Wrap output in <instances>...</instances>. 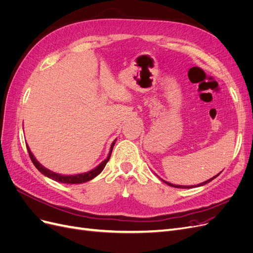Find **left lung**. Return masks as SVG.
<instances>
[{
  "mask_svg": "<svg viewBox=\"0 0 253 253\" xmlns=\"http://www.w3.org/2000/svg\"><path fill=\"white\" fill-rule=\"evenodd\" d=\"M219 174H220V173H218L217 175L214 176V177H212V178H210V179H208V180H206V181L200 183V185H197V186H195V187H200V186L206 185V183H208V182H210L211 180H213L215 177H217V176H218ZM164 181H165V180H164ZM165 182L167 183V185H169V186H171V187H175V188H181V189H190V188H193V186H176V185H173V183H170V182H167V181H165Z\"/></svg>",
  "mask_w": 253,
  "mask_h": 253,
  "instance_id": "1",
  "label": "left lung"
}]
</instances>
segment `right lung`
Returning a JSON list of instances; mask_svg holds the SVG:
<instances>
[{"label":"right lung","mask_w":253,"mask_h":253,"mask_svg":"<svg viewBox=\"0 0 253 253\" xmlns=\"http://www.w3.org/2000/svg\"><path fill=\"white\" fill-rule=\"evenodd\" d=\"M115 141H116V140H115ZM115 141L111 145V150H110L108 158L104 159L100 165L97 166L95 168V169L90 170L89 172L82 173V174H77V175H61V174H58V173H55V172H51L50 170L46 169V168H44L39 162H38V160L35 158V156L33 155V153L30 152L28 145H27V151H28V154H29L30 159H32V162H33V164L35 165V167L37 168V169L39 170L42 174H44L45 176H47V177L51 178L52 180H56V181L62 182V183H82V182H85V181H88L90 179H93L94 177H96L97 175H99V174L101 173V171L104 169L105 165L108 164L109 159L111 157L112 150L114 148Z\"/></svg>","instance_id":"1"}]
</instances>
